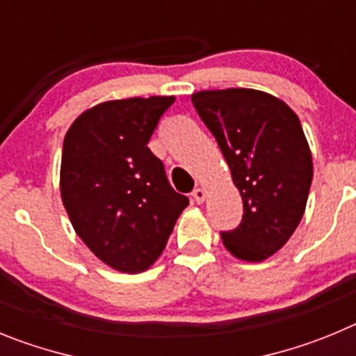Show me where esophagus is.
Segmentation results:
<instances>
[{
  "label": "esophagus",
  "mask_w": 356,
  "mask_h": 356,
  "mask_svg": "<svg viewBox=\"0 0 356 356\" xmlns=\"http://www.w3.org/2000/svg\"><path fill=\"white\" fill-rule=\"evenodd\" d=\"M191 197H193V200L197 202V204H202V202L206 200V190H204V188H197V190L191 193Z\"/></svg>",
  "instance_id": "1"
}]
</instances>
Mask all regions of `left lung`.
<instances>
[{
    "mask_svg": "<svg viewBox=\"0 0 356 356\" xmlns=\"http://www.w3.org/2000/svg\"><path fill=\"white\" fill-rule=\"evenodd\" d=\"M191 101L243 198L241 223L222 234L223 245L239 261H266L305 213L314 168L300 118L282 99L254 88L202 90Z\"/></svg>",
    "mask_w": 356,
    "mask_h": 356,
    "instance_id": "left-lung-1",
    "label": "left lung"
}]
</instances>
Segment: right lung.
I'll return each mask as SVG.
<instances>
[{
	"instance_id": "right-lung-1",
	"label": "right lung",
	"mask_w": 356,
	"mask_h": 356,
	"mask_svg": "<svg viewBox=\"0 0 356 356\" xmlns=\"http://www.w3.org/2000/svg\"><path fill=\"white\" fill-rule=\"evenodd\" d=\"M174 95L99 102L63 138L60 191L81 241L106 266L142 273L158 261L190 204L147 147Z\"/></svg>"
}]
</instances>
